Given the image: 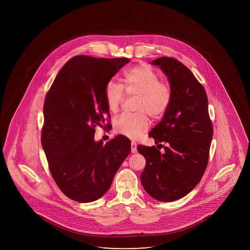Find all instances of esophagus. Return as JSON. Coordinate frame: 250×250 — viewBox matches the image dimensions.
Returning <instances> with one entry per match:
<instances>
[{"instance_id":"1","label":"esophagus","mask_w":250,"mask_h":250,"mask_svg":"<svg viewBox=\"0 0 250 250\" xmlns=\"http://www.w3.org/2000/svg\"><path fill=\"white\" fill-rule=\"evenodd\" d=\"M137 152V144H135V143H131V153H133V154H136Z\"/></svg>"}]
</instances>
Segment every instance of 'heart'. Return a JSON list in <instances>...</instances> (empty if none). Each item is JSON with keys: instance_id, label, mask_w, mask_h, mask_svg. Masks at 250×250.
<instances>
[{"instance_id": "b5f03b06", "label": "heart", "mask_w": 250, "mask_h": 250, "mask_svg": "<svg viewBox=\"0 0 250 250\" xmlns=\"http://www.w3.org/2000/svg\"><path fill=\"white\" fill-rule=\"evenodd\" d=\"M125 91L127 96H137L134 115H122L114 122V130L131 139H139L147 131L149 120L159 119L164 114L171 103L172 91L167 82L150 66L141 64L130 69L125 75ZM105 97L110 112L116 113L125 99L123 88L113 81H109L105 88Z\"/></svg>"}]
</instances>
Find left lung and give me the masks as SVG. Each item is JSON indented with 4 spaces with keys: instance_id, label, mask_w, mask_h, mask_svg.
I'll list each match as a JSON object with an SVG mask.
<instances>
[{
    "instance_id": "1",
    "label": "left lung",
    "mask_w": 250,
    "mask_h": 250,
    "mask_svg": "<svg viewBox=\"0 0 250 250\" xmlns=\"http://www.w3.org/2000/svg\"><path fill=\"white\" fill-rule=\"evenodd\" d=\"M151 64L167 76L172 96L161 122L148 134L158 146L166 144L165 153L155 146L137 147L146 160L141 181L153 198L173 202L191 191L207 169L212 138L208 100L202 83L178 60L161 57Z\"/></svg>"
}]
</instances>
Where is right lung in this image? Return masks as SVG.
I'll list each match as a JSON object with an SVG mask.
<instances>
[{
  "label": "right lung",
  "mask_w": 250,
  "mask_h": 250,
  "mask_svg": "<svg viewBox=\"0 0 250 250\" xmlns=\"http://www.w3.org/2000/svg\"><path fill=\"white\" fill-rule=\"evenodd\" d=\"M129 62L74 56L61 69L45 97L42 146L56 185L76 202L101 198L130 154V140L123 135L106 144L94 140L96 125L109 126L106 83Z\"/></svg>",
  "instance_id": "add662e5"
}]
</instances>
